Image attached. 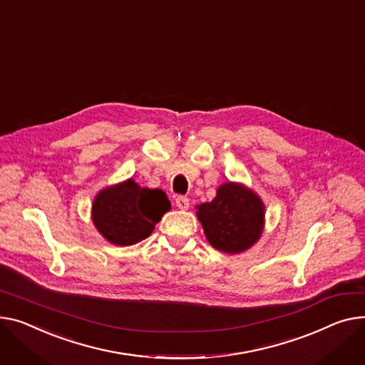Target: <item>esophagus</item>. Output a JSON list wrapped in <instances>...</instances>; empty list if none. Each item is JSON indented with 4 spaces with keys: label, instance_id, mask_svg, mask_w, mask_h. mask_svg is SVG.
I'll return each mask as SVG.
<instances>
[{
    "label": "esophagus",
    "instance_id": "1",
    "mask_svg": "<svg viewBox=\"0 0 365 365\" xmlns=\"http://www.w3.org/2000/svg\"><path fill=\"white\" fill-rule=\"evenodd\" d=\"M176 207L180 210H187L189 208V200L186 197H178L176 198Z\"/></svg>",
    "mask_w": 365,
    "mask_h": 365
}]
</instances>
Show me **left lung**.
Instances as JSON below:
<instances>
[{
    "mask_svg": "<svg viewBox=\"0 0 365 365\" xmlns=\"http://www.w3.org/2000/svg\"><path fill=\"white\" fill-rule=\"evenodd\" d=\"M198 218L210 244L223 252L251 248L262 233L264 204L245 186L225 183L211 202L198 207Z\"/></svg>",
    "mask_w": 365,
    "mask_h": 365,
    "instance_id": "left-lung-1",
    "label": "left lung"
}]
</instances>
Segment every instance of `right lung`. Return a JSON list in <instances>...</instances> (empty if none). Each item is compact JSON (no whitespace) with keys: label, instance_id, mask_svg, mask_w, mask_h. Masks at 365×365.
Wrapping results in <instances>:
<instances>
[{"label":"right lung","instance_id":"right-lung-1","mask_svg":"<svg viewBox=\"0 0 365 365\" xmlns=\"http://www.w3.org/2000/svg\"><path fill=\"white\" fill-rule=\"evenodd\" d=\"M170 205L161 189L140 187L129 179L96 195L92 220L111 244L128 247L148 237Z\"/></svg>","mask_w":365,"mask_h":365}]
</instances>
